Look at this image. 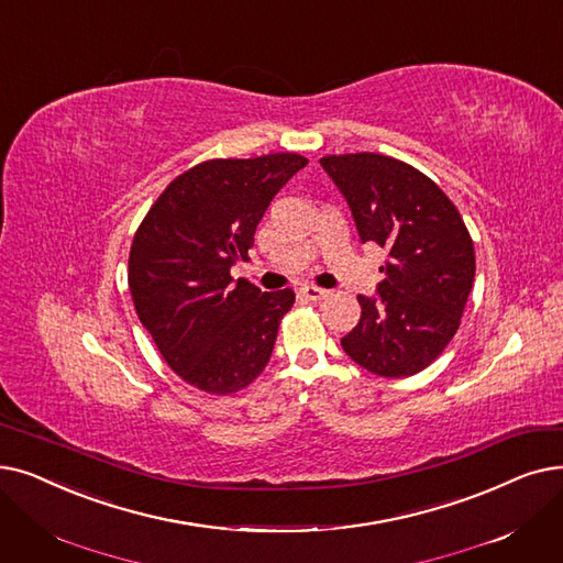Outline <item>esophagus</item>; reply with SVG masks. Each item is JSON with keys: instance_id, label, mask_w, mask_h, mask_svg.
I'll return each mask as SVG.
<instances>
[{"instance_id": "esophagus-1", "label": "esophagus", "mask_w": 563, "mask_h": 563, "mask_svg": "<svg viewBox=\"0 0 563 563\" xmlns=\"http://www.w3.org/2000/svg\"><path fill=\"white\" fill-rule=\"evenodd\" d=\"M327 295H329L327 289H322V287H314V285H303V287L299 289V297H303L306 301H312V303L322 301Z\"/></svg>"}]
</instances>
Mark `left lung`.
Returning a JSON list of instances; mask_svg holds the SVG:
<instances>
[{
    "instance_id": "1",
    "label": "left lung",
    "mask_w": 563,
    "mask_h": 563,
    "mask_svg": "<svg viewBox=\"0 0 563 563\" xmlns=\"http://www.w3.org/2000/svg\"><path fill=\"white\" fill-rule=\"evenodd\" d=\"M320 163L361 241L388 257L377 297H358L361 320L340 345L373 375H417L446 350L467 306L476 274L470 230L446 192L409 163L371 152Z\"/></svg>"
}]
</instances>
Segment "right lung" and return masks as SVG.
Masks as SVG:
<instances>
[{
    "instance_id": "add662e5",
    "label": "right lung",
    "mask_w": 563,
    "mask_h": 563,
    "mask_svg": "<svg viewBox=\"0 0 563 563\" xmlns=\"http://www.w3.org/2000/svg\"><path fill=\"white\" fill-rule=\"evenodd\" d=\"M306 165L289 152L198 163L169 181L133 236L140 322L169 368L205 394H236L272 358L295 291L232 283L230 268L249 260L266 207Z\"/></svg>"
}]
</instances>
